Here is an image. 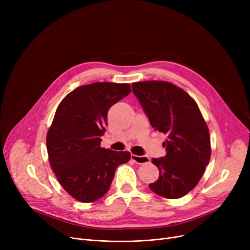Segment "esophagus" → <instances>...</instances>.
<instances>
[{"label":"esophagus","instance_id":"1","mask_svg":"<svg viewBox=\"0 0 250 250\" xmlns=\"http://www.w3.org/2000/svg\"><path fill=\"white\" fill-rule=\"evenodd\" d=\"M130 158H132V160L138 164H145V163L150 162V158L148 156H138V155L132 154Z\"/></svg>","mask_w":250,"mask_h":250}]
</instances>
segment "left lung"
<instances>
[{"mask_svg":"<svg viewBox=\"0 0 250 250\" xmlns=\"http://www.w3.org/2000/svg\"><path fill=\"white\" fill-rule=\"evenodd\" d=\"M132 87L152 127L167 136L165 157L152 159L159 178L149 188L163 198L179 199L198 185L211 158L207 124L195 101L171 83L137 82Z\"/></svg>","mask_w":250,"mask_h":250,"instance_id":"1","label":"left lung"}]
</instances>
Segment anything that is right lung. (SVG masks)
Segmentation results:
<instances>
[{
  "label": "right lung",
  "instance_id": "right-lung-1",
  "mask_svg": "<svg viewBox=\"0 0 250 250\" xmlns=\"http://www.w3.org/2000/svg\"><path fill=\"white\" fill-rule=\"evenodd\" d=\"M129 93V84L97 82L76 88L59 105L46 137L48 159L61 186L79 202L101 199L116 168L130 159L127 151L100 147L109 108Z\"/></svg>",
  "mask_w": 250,
  "mask_h": 250
}]
</instances>
